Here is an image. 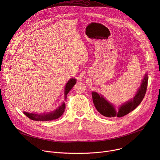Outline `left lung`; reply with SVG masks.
<instances>
[{
	"label": "left lung",
	"instance_id": "left-lung-1",
	"mask_svg": "<svg viewBox=\"0 0 160 160\" xmlns=\"http://www.w3.org/2000/svg\"><path fill=\"white\" fill-rule=\"evenodd\" d=\"M148 81V77L147 76V74H146L141 83V87L139 88L134 98L122 105L120 107L118 112H116L115 108L111 104L108 102L101 95H99L95 92L92 93L94 104L96 109L102 115L106 117L111 118L116 116L117 117H123L135 109L141 104L146 92Z\"/></svg>",
	"mask_w": 160,
	"mask_h": 160
}]
</instances>
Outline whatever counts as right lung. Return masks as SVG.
Returning <instances> with one entry per match:
<instances>
[{
  "instance_id": "obj_1",
  "label": "right lung",
  "mask_w": 160,
  "mask_h": 160,
  "mask_svg": "<svg viewBox=\"0 0 160 160\" xmlns=\"http://www.w3.org/2000/svg\"><path fill=\"white\" fill-rule=\"evenodd\" d=\"M76 80L72 78L68 82L64 90L65 97L66 98V95L70 92L71 89L73 87L75 84L76 83ZM65 103H62V104L57 108L55 111L49 112V113H43L42 115H37V114L33 113H29L27 112H24L25 115L28 117L30 119L34 120V121H50L52 120L57 119L59 118L65 111Z\"/></svg>"
}]
</instances>
